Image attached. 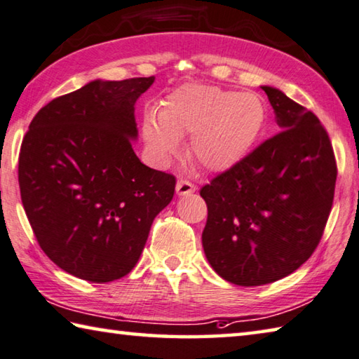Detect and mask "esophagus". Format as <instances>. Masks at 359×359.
<instances>
[{"mask_svg": "<svg viewBox=\"0 0 359 359\" xmlns=\"http://www.w3.org/2000/svg\"><path fill=\"white\" fill-rule=\"evenodd\" d=\"M196 191L197 186L187 180H180L178 184H176V194H178V196H191V194Z\"/></svg>", "mask_w": 359, "mask_h": 359, "instance_id": "34e87169", "label": "esophagus"}]
</instances>
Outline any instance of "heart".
I'll return each instance as SVG.
<instances>
[{"label": "heart", "mask_w": 359, "mask_h": 359, "mask_svg": "<svg viewBox=\"0 0 359 359\" xmlns=\"http://www.w3.org/2000/svg\"><path fill=\"white\" fill-rule=\"evenodd\" d=\"M265 123V104L257 94L186 85L170 94L159 116L144 118L143 134L163 159L178 154V137L192 135L191 153L196 162L221 172L249 153Z\"/></svg>", "instance_id": "1"}]
</instances>
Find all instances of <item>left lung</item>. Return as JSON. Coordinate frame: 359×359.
<instances>
[{"label": "left lung", "mask_w": 359, "mask_h": 359, "mask_svg": "<svg viewBox=\"0 0 359 359\" xmlns=\"http://www.w3.org/2000/svg\"><path fill=\"white\" fill-rule=\"evenodd\" d=\"M282 129L200 189L212 269L235 285L279 280L309 260L328 222L337 165L320 119L262 86Z\"/></svg>", "instance_id": "obj_1"}]
</instances>
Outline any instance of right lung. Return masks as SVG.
Listing matches in <instances>:
<instances>
[{
	"label": "right lung",
	"mask_w": 359,
	"mask_h": 359,
	"mask_svg": "<svg viewBox=\"0 0 359 359\" xmlns=\"http://www.w3.org/2000/svg\"><path fill=\"white\" fill-rule=\"evenodd\" d=\"M154 77L94 80L36 113L18 154V186L31 229L50 260L104 284L129 274L176 178L144 165L134 104Z\"/></svg>",
	"instance_id": "obj_1"
}]
</instances>
